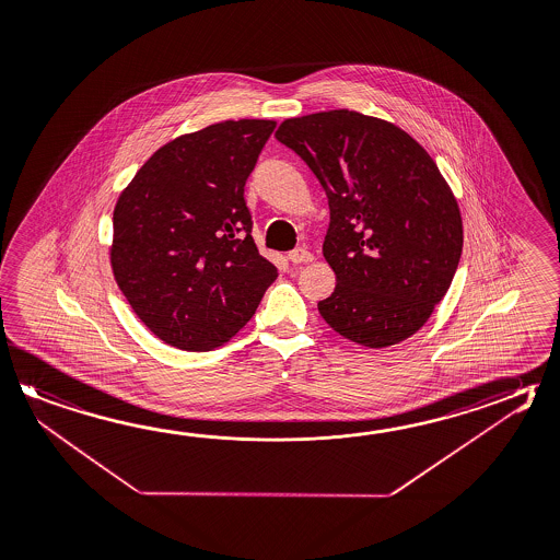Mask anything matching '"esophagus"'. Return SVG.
<instances>
[{
  "label": "esophagus",
  "instance_id": "esophagus-1",
  "mask_svg": "<svg viewBox=\"0 0 560 560\" xmlns=\"http://www.w3.org/2000/svg\"><path fill=\"white\" fill-rule=\"evenodd\" d=\"M289 261L295 262V265L313 261V253H308L307 249L299 247V249H293V252L289 253Z\"/></svg>",
  "mask_w": 560,
  "mask_h": 560
}]
</instances>
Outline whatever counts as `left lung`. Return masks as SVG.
Masks as SVG:
<instances>
[{"mask_svg":"<svg viewBox=\"0 0 560 560\" xmlns=\"http://www.w3.org/2000/svg\"><path fill=\"white\" fill-rule=\"evenodd\" d=\"M275 138L329 199L323 255L337 285L320 317L369 349L409 339L445 298L463 252L457 199L433 158L395 124L349 109L291 117Z\"/></svg>","mask_w":560,"mask_h":560,"instance_id":"1","label":"left lung"}]
</instances>
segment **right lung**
Instances as JSON below:
<instances>
[{"label": "right lung", "mask_w": 560, "mask_h": 560, "mask_svg": "<svg viewBox=\"0 0 560 560\" xmlns=\"http://www.w3.org/2000/svg\"><path fill=\"white\" fill-rule=\"evenodd\" d=\"M275 126L229 119L172 139L115 203V281L141 323L172 347H221L277 279V267L257 252L243 199Z\"/></svg>", "instance_id": "right-lung-1"}]
</instances>
